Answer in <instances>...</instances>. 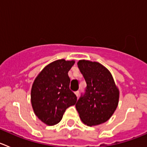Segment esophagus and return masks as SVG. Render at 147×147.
<instances>
[{"label":"esophagus","instance_id":"1","mask_svg":"<svg viewBox=\"0 0 147 147\" xmlns=\"http://www.w3.org/2000/svg\"><path fill=\"white\" fill-rule=\"evenodd\" d=\"M75 94H76V96H79V94H80V92H79V91H76V92H75Z\"/></svg>","mask_w":147,"mask_h":147}]
</instances>
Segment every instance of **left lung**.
<instances>
[{
    "label": "left lung",
    "mask_w": 147,
    "mask_h": 147,
    "mask_svg": "<svg viewBox=\"0 0 147 147\" xmlns=\"http://www.w3.org/2000/svg\"><path fill=\"white\" fill-rule=\"evenodd\" d=\"M77 65L87 83L85 95L76 102L78 113L90 127L103 124L117 108L119 88L110 71L99 62L82 59Z\"/></svg>",
    "instance_id": "8db88e82"
}]
</instances>
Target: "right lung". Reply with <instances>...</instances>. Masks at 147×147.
Listing matches in <instances>:
<instances>
[{
    "label": "right lung",
    "instance_id": "right-lung-1",
    "mask_svg": "<svg viewBox=\"0 0 147 147\" xmlns=\"http://www.w3.org/2000/svg\"><path fill=\"white\" fill-rule=\"evenodd\" d=\"M74 60L58 59L51 62L35 78L31 90L34 114L44 124L53 126L62 119L67 107L76 102V95L69 88L67 73Z\"/></svg>",
    "mask_w": 147,
    "mask_h": 147
}]
</instances>
